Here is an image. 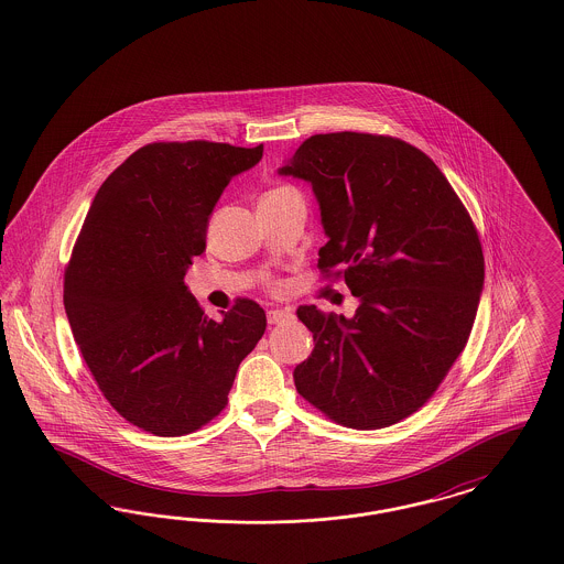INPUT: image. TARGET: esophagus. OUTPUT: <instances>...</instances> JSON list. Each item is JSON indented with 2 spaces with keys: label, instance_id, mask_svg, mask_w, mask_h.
Instances as JSON below:
<instances>
[{
  "label": "esophagus",
  "instance_id": "34e87169",
  "mask_svg": "<svg viewBox=\"0 0 564 564\" xmlns=\"http://www.w3.org/2000/svg\"><path fill=\"white\" fill-rule=\"evenodd\" d=\"M267 317H269L270 325H279V323L292 322L294 313H292V308H272Z\"/></svg>",
  "mask_w": 564,
  "mask_h": 564
}]
</instances>
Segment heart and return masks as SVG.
I'll use <instances>...</instances> for the list:
<instances>
[{"mask_svg": "<svg viewBox=\"0 0 564 564\" xmlns=\"http://www.w3.org/2000/svg\"><path fill=\"white\" fill-rule=\"evenodd\" d=\"M272 192H276V189H272Z\"/></svg>", "mask_w": 564, "mask_h": 564, "instance_id": "obj_1", "label": "heart"}]
</instances>
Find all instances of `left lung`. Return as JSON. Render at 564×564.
Returning a JSON list of instances; mask_svg holds the SVG:
<instances>
[{"label": "left lung", "mask_w": 564, "mask_h": 564, "mask_svg": "<svg viewBox=\"0 0 564 564\" xmlns=\"http://www.w3.org/2000/svg\"><path fill=\"white\" fill-rule=\"evenodd\" d=\"M279 175L311 184L352 317L300 306L315 349L297 393L352 430L400 423L430 400L465 349L484 288L478 232L427 154L382 134L306 139Z\"/></svg>", "instance_id": "1"}]
</instances>
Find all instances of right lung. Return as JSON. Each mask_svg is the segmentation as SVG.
<instances>
[{
    "label": "right lung",
    "instance_id": "add662e5",
    "mask_svg": "<svg viewBox=\"0 0 564 564\" xmlns=\"http://www.w3.org/2000/svg\"><path fill=\"white\" fill-rule=\"evenodd\" d=\"M262 152L150 143L109 175L88 209L63 304L101 393L139 430L175 437L209 423L267 329L251 300L209 319L184 283L221 192Z\"/></svg>",
    "mask_w": 564,
    "mask_h": 564
}]
</instances>
